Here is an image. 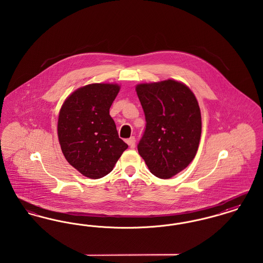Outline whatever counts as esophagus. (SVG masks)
<instances>
[{
  "label": "esophagus",
  "instance_id": "esophagus-1",
  "mask_svg": "<svg viewBox=\"0 0 263 263\" xmlns=\"http://www.w3.org/2000/svg\"><path fill=\"white\" fill-rule=\"evenodd\" d=\"M126 142H127V144L129 145V147H130L131 149H134V148H135V143H136L135 137H130Z\"/></svg>",
  "mask_w": 263,
  "mask_h": 263
}]
</instances>
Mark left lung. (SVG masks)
<instances>
[{"mask_svg": "<svg viewBox=\"0 0 263 263\" xmlns=\"http://www.w3.org/2000/svg\"><path fill=\"white\" fill-rule=\"evenodd\" d=\"M136 91L146 118L138 152L153 175L171 178L193 161L198 150V101L187 86L171 79L139 84Z\"/></svg>", "mask_w": 263, "mask_h": 263, "instance_id": "obj_1", "label": "left lung"}]
</instances>
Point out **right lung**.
Segmentation results:
<instances>
[{"label":"right lung","mask_w":263,"mask_h":263,"mask_svg":"<svg viewBox=\"0 0 263 263\" xmlns=\"http://www.w3.org/2000/svg\"><path fill=\"white\" fill-rule=\"evenodd\" d=\"M117 84H90L76 89L63 103L58 138L67 162L88 178L108 175L128 145L121 140L109 108Z\"/></svg>","instance_id":"obj_1"}]
</instances>
